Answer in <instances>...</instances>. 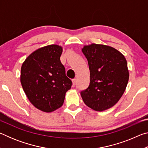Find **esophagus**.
Segmentation results:
<instances>
[{
	"instance_id": "obj_1",
	"label": "esophagus",
	"mask_w": 148,
	"mask_h": 148,
	"mask_svg": "<svg viewBox=\"0 0 148 148\" xmlns=\"http://www.w3.org/2000/svg\"><path fill=\"white\" fill-rule=\"evenodd\" d=\"M76 84V79H72V84H73V86H74Z\"/></svg>"
}]
</instances>
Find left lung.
<instances>
[{
    "mask_svg": "<svg viewBox=\"0 0 148 148\" xmlns=\"http://www.w3.org/2000/svg\"><path fill=\"white\" fill-rule=\"evenodd\" d=\"M88 62L90 83L80 92L87 106L104 111L114 106L125 92L129 74L123 55L114 47L92 44L82 49Z\"/></svg>",
    "mask_w": 148,
    "mask_h": 148,
    "instance_id": "obj_1",
    "label": "left lung"
}]
</instances>
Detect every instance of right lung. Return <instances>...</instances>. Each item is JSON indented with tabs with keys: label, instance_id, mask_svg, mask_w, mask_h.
<instances>
[{
	"label": "right lung",
	"instance_id": "obj_1",
	"mask_svg": "<svg viewBox=\"0 0 148 148\" xmlns=\"http://www.w3.org/2000/svg\"><path fill=\"white\" fill-rule=\"evenodd\" d=\"M61 46L49 45L38 49L25 59L21 69V84L34 106L51 112L63 104L65 93L72 82L60 61Z\"/></svg>",
	"mask_w": 148,
	"mask_h": 148
}]
</instances>
